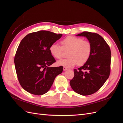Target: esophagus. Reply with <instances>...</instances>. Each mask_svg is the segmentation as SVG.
I'll return each mask as SVG.
<instances>
[{"instance_id":"34e87169","label":"esophagus","mask_w":123,"mask_h":123,"mask_svg":"<svg viewBox=\"0 0 123 123\" xmlns=\"http://www.w3.org/2000/svg\"><path fill=\"white\" fill-rule=\"evenodd\" d=\"M67 69H68L66 67H63V70H64V71H66Z\"/></svg>"}]
</instances>
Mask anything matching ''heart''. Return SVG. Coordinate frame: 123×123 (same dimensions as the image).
Returning <instances> with one entry per match:
<instances>
[{
    "instance_id": "1",
    "label": "heart",
    "mask_w": 123,
    "mask_h": 123,
    "mask_svg": "<svg viewBox=\"0 0 123 123\" xmlns=\"http://www.w3.org/2000/svg\"><path fill=\"white\" fill-rule=\"evenodd\" d=\"M62 47L56 43L50 47V52L56 59H61L63 55L64 50H69L68 58L62 59L57 62L58 66L66 67H72L77 64L82 66L90 58L92 47L91 43L87 40L75 36H68L61 41Z\"/></svg>"
}]
</instances>
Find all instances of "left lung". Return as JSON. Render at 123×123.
<instances>
[{"label":"left lung","mask_w":123,"mask_h":123,"mask_svg":"<svg viewBox=\"0 0 123 123\" xmlns=\"http://www.w3.org/2000/svg\"><path fill=\"white\" fill-rule=\"evenodd\" d=\"M76 36L86 37L91 43L92 50L88 62L77 70H74V76L70 84L77 93L91 95L98 91L108 79L111 51L105 39L97 33L83 32Z\"/></svg>","instance_id":"8db88e82"}]
</instances>
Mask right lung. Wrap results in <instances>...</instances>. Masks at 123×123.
I'll return each instance as SVG.
<instances>
[{"label":"right lung","mask_w":123,"mask_h":123,"mask_svg":"<svg viewBox=\"0 0 123 123\" xmlns=\"http://www.w3.org/2000/svg\"><path fill=\"white\" fill-rule=\"evenodd\" d=\"M62 35L39 31L30 33L21 41L15 56V66L21 86L30 93L45 94L62 72V66L49 67L56 62L50 47Z\"/></svg>","instance_id":"obj_1"}]
</instances>
